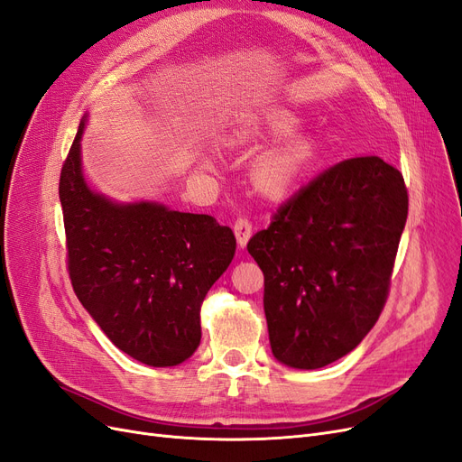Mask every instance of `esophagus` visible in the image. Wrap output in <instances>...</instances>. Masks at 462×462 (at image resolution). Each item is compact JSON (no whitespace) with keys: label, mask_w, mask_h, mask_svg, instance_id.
Segmentation results:
<instances>
[{"label":"esophagus","mask_w":462,"mask_h":462,"mask_svg":"<svg viewBox=\"0 0 462 462\" xmlns=\"http://www.w3.org/2000/svg\"><path fill=\"white\" fill-rule=\"evenodd\" d=\"M251 222L247 218H237L234 222V234H236V240H237V245L240 247H245L249 237H251Z\"/></svg>","instance_id":"obj_1"}]
</instances>
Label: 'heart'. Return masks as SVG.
<instances>
[{
	"instance_id": "1",
	"label": "heart",
	"mask_w": 462,
	"mask_h": 462,
	"mask_svg": "<svg viewBox=\"0 0 462 462\" xmlns=\"http://www.w3.org/2000/svg\"><path fill=\"white\" fill-rule=\"evenodd\" d=\"M297 118L290 113H276L271 118V128L276 134L291 132ZM315 157V142L305 136H297L282 142L257 157L253 165L255 184L269 196L282 198L300 184L307 167Z\"/></svg>"
}]
</instances>
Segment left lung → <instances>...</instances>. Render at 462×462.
<instances>
[{
	"instance_id": "obj_1",
	"label": "left lung",
	"mask_w": 462,
	"mask_h": 462,
	"mask_svg": "<svg viewBox=\"0 0 462 462\" xmlns=\"http://www.w3.org/2000/svg\"><path fill=\"white\" fill-rule=\"evenodd\" d=\"M407 213L403 174L376 155L353 157L297 189L251 237L280 363L315 370L361 344L388 300Z\"/></svg>"
}]
</instances>
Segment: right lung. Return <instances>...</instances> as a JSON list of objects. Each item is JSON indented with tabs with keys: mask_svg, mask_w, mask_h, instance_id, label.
<instances>
[{
	"mask_svg": "<svg viewBox=\"0 0 462 462\" xmlns=\"http://www.w3.org/2000/svg\"><path fill=\"white\" fill-rule=\"evenodd\" d=\"M84 123L59 180L72 290L118 349L147 366H176L199 346L201 303L234 259V232L211 215L92 191L80 162Z\"/></svg>",
	"mask_w": 462,
	"mask_h": 462,
	"instance_id": "right-lung-1",
	"label": "right lung"
}]
</instances>
